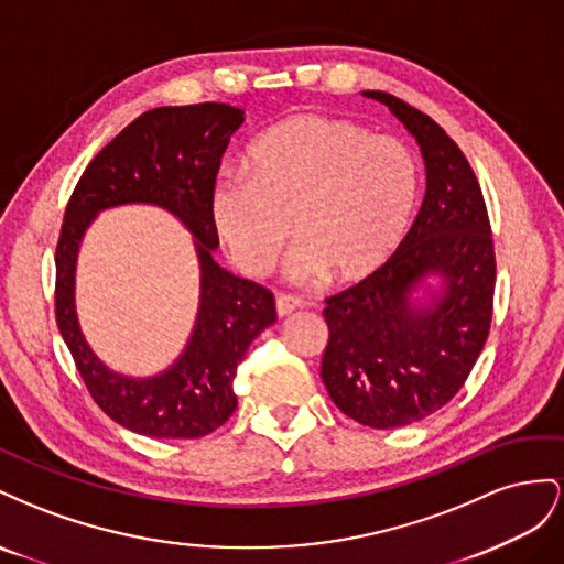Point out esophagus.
<instances>
[{
  "mask_svg": "<svg viewBox=\"0 0 564 564\" xmlns=\"http://www.w3.org/2000/svg\"><path fill=\"white\" fill-rule=\"evenodd\" d=\"M300 307H302V302H300L297 297H291V295H279V297H276V314H279V316L293 314V312H297Z\"/></svg>",
  "mask_w": 564,
  "mask_h": 564,
  "instance_id": "1",
  "label": "esophagus"
}]
</instances>
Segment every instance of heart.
<instances>
[{"label":"heart","mask_w":564,"mask_h":564,"mask_svg":"<svg viewBox=\"0 0 564 564\" xmlns=\"http://www.w3.org/2000/svg\"><path fill=\"white\" fill-rule=\"evenodd\" d=\"M246 163L250 174L215 184L210 217L248 276L273 267L293 229L300 240L285 260L288 279L330 273L357 283L392 260L411 227L417 165L392 134L345 118L293 116L257 137Z\"/></svg>","instance_id":"obj_1"}]
</instances>
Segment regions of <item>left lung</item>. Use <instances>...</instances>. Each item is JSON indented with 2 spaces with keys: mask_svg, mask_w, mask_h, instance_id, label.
<instances>
[{
  "mask_svg": "<svg viewBox=\"0 0 564 564\" xmlns=\"http://www.w3.org/2000/svg\"><path fill=\"white\" fill-rule=\"evenodd\" d=\"M364 96L417 141L425 198L392 260L326 300L321 380L345 415L388 430L440 411L468 380L491 326L496 257L481 188L456 141L392 94Z\"/></svg>",
  "mask_w": 564,
  "mask_h": 564,
  "instance_id": "8db88e82",
  "label": "left lung"
}]
</instances>
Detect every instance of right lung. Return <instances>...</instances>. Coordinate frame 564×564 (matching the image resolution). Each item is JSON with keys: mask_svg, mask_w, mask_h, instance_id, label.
I'll return each instance as SVG.
<instances>
[{"mask_svg": "<svg viewBox=\"0 0 564 564\" xmlns=\"http://www.w3.org/2000/svg\"><path fill=\"white\" fill-rule=\"evenodd\" d=\"M243 110L229 104L163 106L143 112L99 151L79 176L56 246V324L79 376L118 425L158 440L205 437L229 421L238 399L234 378L250 343L276 321L264 285L215 262L219 238L210 196L219 160ZM155 204L194 236L202 269L197 324L177 361L155 377L108 369L88 347L74 310V269L82 238L99 212Z\"/></svg>", "mask_w": 564, "mask_h": 564, "instance_id": "add662e5", "label": "right lung"}]
</instances>
